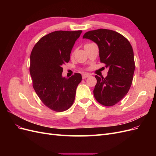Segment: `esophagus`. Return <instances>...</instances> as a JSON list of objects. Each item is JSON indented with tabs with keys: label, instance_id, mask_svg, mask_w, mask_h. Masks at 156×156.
<instances>
[{
	"label": "esophagus",
	"instance_id": "34e87169",
	"mask_svg": "<svg viewBox=\"0 0 156 156\" xmlns=\"http://www.w3.org/2000/svg\"><path fill=\"white\" fill-rule=\"evenodd\" d=\"M90 76V75L88 74H86V73H84L82 75V78L84 79H86L87 77H88Z\"/></svg>",
	"mask_w": 156,
	"mask_h": 156
}]
</instances>
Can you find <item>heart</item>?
I'll list each match as a JSON object with an SVG mask.
<instances>
[{
	"instance_id": "1",
	"label": "heart",
	"mask_w": 156,
	"mask_h": 156,
	"mask_svg": "<svg viewBox=\"0 0 156 156\" xmlns=\"http://www.w3.org/2000/svg\"><path fill=\"white\" fill-rule=\"evenodd\" d=\"M87 44H85V45H87Z\"/></svg>"
}]
</instances>
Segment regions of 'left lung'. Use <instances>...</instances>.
<instances>
[{
  "label": "left lung",
  "instance_id": "1",
  "mask_svg": "<svg viewBox=\"0 0 156 156\" xmlns=\"http://www.w3.org/2000/svg\"><path fill=\"white\" fill-rule=\"evenodd\" d=\"M83 37L97 44L100 62L108 68L106 77L95 76L94 98L104 106L115 105L128 92L133 81L135 60L131 45L120 33L108 29L88 31Z\"/></svg>",
  "mask_w": 156,
  "mask_h": 156
}]
</instances>
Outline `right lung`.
<instances>
[{"instance_id": "obj_1", "label": "right lung", "mask_w": 156, "mask_h": 156, "mask_svg": "<svg viewBox=\"0 0 156 156\" xmlns=\"http://www.w3.org/2000/svg\"><path fill=\"white\" fill-rule=\"evenodd\" d=\"M81 32H51L41 37L32 50L30 73L32 86L42 103L52 111H66L73 103L81 75L75 73L69 78L62 77V66L69 61L71 51Z\"/></svg>"}]
</instances>
